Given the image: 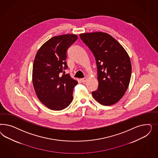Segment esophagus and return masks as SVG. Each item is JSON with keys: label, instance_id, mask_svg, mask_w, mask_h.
<instances>
[{"label": "esophagus", "instance_id": "1", "mask_svg": "<svg viewBox=\"0 0 158 158\" xmlns=\"http://www.w3.org/2000/svg\"><path fill=\"white\" fill-rule=\"evenodd\" d=\"M81 81L82 83H85V82L87 81V77H84V78H82V79H81Z\"/></svg>", "mask_w": 158, "mask_h": 158}]
</instances>
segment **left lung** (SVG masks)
I'll return each mask as SVG.
<instances>
[{"mask_svg":"<svg viewBox=\"0 0 158 158\" xmlns=\"http://www.w3.org/2000/svg\"><path fill=\"white\" fill-rule=\"evenodd\" d=\"M83 43L96 59L98 86L92 96L101 104H114L127 90L131 75L128 54L109 34L92 32L80 34Z\"/></svg>","mask_w":158,"mask_h":158,"instance_id":"obj_1","label":"left lung"}]
</instances>
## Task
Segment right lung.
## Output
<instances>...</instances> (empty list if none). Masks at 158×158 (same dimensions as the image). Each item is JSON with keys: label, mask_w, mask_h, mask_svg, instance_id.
Here are the masks:
<instances>
[{"label": "right lung", "mask_w": 158, "mask_h": 158, "mask_svg": "<svg viewBox=\"0 0 158 158\" xmlns=\"http://www.w3.org/2000/svg\"><path fill=\"white\" fill-rule=\"evenodd\" d=\"M77 39L76 35L54 36L39 48L34 60L32 82L39 100L49 109L62 110L73 100L77 81L65 74L67 50Z\"/></svg>", "instance_id": "obj_1"}]
</instances>
